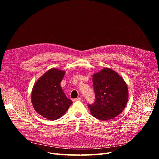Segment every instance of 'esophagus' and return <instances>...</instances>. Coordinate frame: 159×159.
<instances>
[{
    "mask_svg": "<svg viewBox=\"0 0 159 159\" xmlns=\"http://www.w3.org/2000/svg\"><path fill=\"white\" fill-rule=\"evenodd\" d=\"M81 99L80 98H75L73 99V102H77V101H81Z\"/></svg>",
    "mask_w": 159,
    "mask_h": 159,
    "instance_id": "obj_1",
    "label": "esophagus"
}]
</instances>
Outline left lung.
Instances as JSON below:
<instances>
[{"mask_svg":"<svg viewBox=\"0 0 159 159\" xmlns=\"http://www.w3.org/2000/svg\"><path fill=\"white\" fill-rule=\"evenodd\" d=\"M95 101L88 105L91 114L101 121L117 117L125 108L129 91L123 78L112 69L105 68L92 75Z\"/></svg>","mask_w":159,"mask_h":159,"instance_id":"left-lung-1","label":"left lung"}]
</instances>
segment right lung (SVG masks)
<instances>
[{
  "label": "right lung",
  "mask_w": 159,
  "mask_h": 159,
  "mask_svg": "<svg viewBox=\"0 0 159 159\" xmlns=\"http://www.w3.org/2000/svg\"><path fill=\"white\" fill-rule=\"evenodd\" d=\"M66 71L57 68L47 71L37 80L32 90L34 109L42 117L54 121L63 116L72 103L62 90L60 82Z\"/></svg>",
  "instance_id": "1"
}]
</instances>
